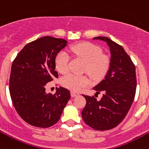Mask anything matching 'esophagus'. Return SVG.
I'll return each mask as SVG.
<instances>
[{
    "mask_svg": "<svg viewBox=\"0 0 149 149\" xmlns=\"http://www.w3.org/2000/svg\"><path fill=\"white\" fill-rule=\"evenodd\" d=\"M78 95H79L78 93L74 92V91H72V92H71V95H72V97H75V96Z\"/></svg>",
    "mask_w": 149,
    "mask_h": 149,
    "instance_id": "1",
    "label": "esophagus"
}]
</instances>
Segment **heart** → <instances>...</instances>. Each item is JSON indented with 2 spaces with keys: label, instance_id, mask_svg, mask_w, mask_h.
I'll return each instance as SVG.
<instances>
[{
  "label": "heart",
  "instance_id": "heart-1",
  "mask_svg": "<svg viewBox=\"0 0 149 149\" xmlns=\"http://www.w3.org/2000/svg\"><path fill=\"white\" fill-rule=\"evenodd\" d=\"M71 51L79 59L86 63L85 72L95 80L103 77L110 65V60L102 54V50L89 42L78 43L71 47ZM69 56L65 51H60L55 58V67L56 71L61 74L66 73L68 68ZM89 78L86 76H77L68 74L61 79L63 86L73 91H77L89 84Z\"/></svg>",
  "mask_w": 149,
  "mask_h": 149
}]
</instances>
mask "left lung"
I'll return each mask as SVG.
<instances>
[{
  "label": "left lung",
  "instance_id": "1",
  "mask_svg": "<svg viewBox=\"0 0 149 149\" xmlns=\"http://www.w3.org/2000/svg\"><path fill=\"white\" fill-rule=\"evenodd\" d=\"M105 42L110 48V61L104 79L93 87L101 100L84 95L86 104L81 115L84 122L98 131H107L122 122L131 108L136 89V68L122 46L105 36L93 40Z\"/></svg>",
  "mask_w": 149,
  "mask_h": 149
}]
</instances>
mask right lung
<instances>
[{
  "mask_svg": "<svg viewBox=\"0 0 149 149\" xmlns=\"http://www.w3.org/2000/svg\"><path fill=\"white\" fill-rule=\"evenodd\" d=\"M66 44L65 39L41 37L26 45L12 64V101L18 115L30 125H55L70 99V92L65 88H57L54 95L45 92L46 84L58 78L55 58Z\"/></svg>",
  "mask_w": 149,
  "mask_h": 149,
  "instance_id": "obj_1",
  "label": "right lung"
}]
</instances>
